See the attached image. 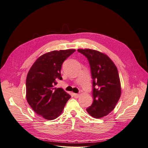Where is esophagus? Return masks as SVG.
Returning a JSON list of instances; mask_svg holds the SVG:
<instances>
[{
    "label": "esophagus",
    "instance_id": "esophagus-1",
    "mask_svg": "<svg viewBox=\"0 0 148 148\" xmlns=\"http://www.w3.org/2000/svg\"><path fill=\"white\" fill-rule=\"evenodd\" d=\"M73 96H74L75 98H78V97H79V94L73 93Z\"/></svg>",
    "mask_w": 148,
    "mask_h": 148
}]
</instances>
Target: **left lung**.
I'll list each match as a JSON object with an SVG mask.
<instances>
[{
    "instance_id": "1",
    "label": "left lung",
    "mask_w": 148,
    "mask_h": 148,
    "mask_svg": "<svg viewBox=\"0 0 148 148\" xmlns=\"http://www.w3.org/2000/svg\"><path fill=\"white\" fill-rule=\"evenodd\" d=\"M78 51L88 59L92 78L93 102L86 110L92 117H103L114 109L121 96L117 69L105 53L89 49Z\"/></svg>"
}]
</instances>
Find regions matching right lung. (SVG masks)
Returning a JSON list of instances; mask_svg holds the SVG:
<instances>
[{"label": "right lung", "mask_w": 148, "mask_h": 148, "mask_svg": "<svg viewBox=\"0 0 148 148\" xmlns=\"http://www.w3.org/2000/svg\"><path fill=\"white\" fill-rule=\"evenodd\" d=\"M75 49L53 51L40 56L29 70L26 80V96L37 114L52 120L62 114L71 96L62 88H54L57 79H62L63 62Z\"/></svg>", "instance_id": "1"}]
</instances>
